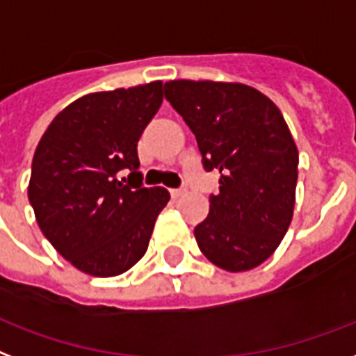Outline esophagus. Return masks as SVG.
Wrapping results in <instances>:
<instances>
[{
	"instance_id": "obj_1",
	"label": "esophagus",
	"mask_w": 356,
	"mask_h": 356,
	"mask_svg": "<svg viewBox=\"0 0 356 356\" xmlns=\"http://www.w3.org/2000/svg\"><path fill=\"white\" fill-rule=\"evenodd\" d=\"M186 193H187L186 187H176V189H170V195H172V197H175V198L184 197V195H186Z\"/></svg>"
}]
</instances>
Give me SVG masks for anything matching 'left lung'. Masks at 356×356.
<instances>
[{"label": "left lung", "instance_id": "obj_1", "mask_svg": "<svg viewBox=\"0 0 356 356\" xmlns=\"http://www.w3.org/2000/svg\"><path fill=\"white\" fill-rule=\"evenodd\" d=\"M165 98L197 139L204 170L221 172L209 213L195 227L211 264L238 273L260 266L288 232L299 154L282 113L241 83H165Z\"/></svg>", "mask_w": 356, "mask_h": 356}]
</instances>
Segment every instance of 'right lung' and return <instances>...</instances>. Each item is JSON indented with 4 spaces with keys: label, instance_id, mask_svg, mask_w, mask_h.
<instances>
[{
    "label": "right lung",
    "instance_id": "add662e5",
    "mask_svg": "<svg viewBox=\"0 0 356 356\" xmlns=\"http://www.w3.org/2000/svg\"><path fill=\"white\" fill-rule=\"evenodd\" d=\"M163 83L92 92L66 106L38 143L29 202L65 260L92 277H117L147 252L163 187L143 186L137 140L163 102Z\"/></svg>",
    "mask_w": 356,
    "mask_h": 356
}]
</instances>
